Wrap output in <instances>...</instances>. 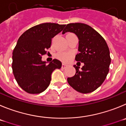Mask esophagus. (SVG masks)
Here are the masks:
<instances>
[{
    "mask_svg": "<svg viewBox=\"0 0 126 126\" xmlns=\"http://www.w3.org/2000/svg\"><path fill=\"white\" fill-rule=\"evenodd\" d=\"M66 66H67V65H66V64H64V63H63V64H62V68H65Z\"/></svg>",
    "mask_w": 126,
    "mask_h": 126,
    "instance_id": "obj_1",
    "label": "esophagus"
}]
</instances>
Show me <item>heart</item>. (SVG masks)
Returning <instances> with one entry per match:
<instances>
[{
  "label": "heart",
  "mask_w": 126,
  "mask_h": 126,
  "mask_svg": "<svg viewBox=\"0 0 126 126\" xmlns=\"http://www.w3.org/2000/svg\"><path fill=\"white\" fill-rule=\"evenodd\" d=\"M71 53L69 52H60L57 54L56 56L59 60L63 62H68L71 57Z\"/></svg>",
  "instance_id": "1"
}]
</instances>
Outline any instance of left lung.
Wrapping results in <instances>:
<instances>
[{
  "label": "left lung",
  "instance_id": "left-lung-1",
  "mask_svg": "<svg viewBox=\"0 0 126 126\" xmlns=\"http://www.w3.org/2000/svg\"><path fill=\"white\" fill-rule=\"evenodd\" d=\"M66 32H73L79 38V53L75 60L84 63L81 70L73 66L76 73L68 78V83L79 92H92L102 84L109 71L111 58L107 43L98 32L85 24H68L62 34Z\"/></svg>",
  "mask_w": 126,
  "mask_h": 126
}]
</instances>
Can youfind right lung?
I'll return each mask as SVG.
<instances>
[{"mask_svg":"<svg viewBox=\"0 0 126 126\" xmlns=\"http://www.w3.org/2000/svg\"><path fill=\"white\" fill-rule=\"evenodd\" d=\"M65 24L46 22L31 28L17 41L12 53L13 74L19 87L31 94L45 91L50 83L51 73L62 67V62L54 59L48 64L41 60L51 39L62 31Z\"/></svg>","mask_w":126,"mask_h":126,"instance_id":"right-lung-1","label":"right lung"}]
</instances>
